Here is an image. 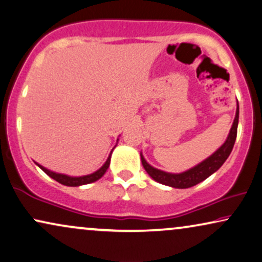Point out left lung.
Instances as JSON below:
<instances>
[{
	"label": "left lung",
	"mask_w": 262,
	"mask_h": 262,
	"mask_svg": "<svg viewBox=\"0 0 262 262\" xmlns=\"http://www.w3.org/2000/svg\"><path fill=\"white\" fill-rule=\"evenodd\" d=\"M238 115H239V107L238 102H237V109L235 120L232 122L231 129H230L228 138L224 144L219 147L214 153H212L210 157H207L206 159L202 160L201 163H199L198 165H195L190 169H188L187 171L180 172V173H171L163 171V170L153 167L152 165L146 162V159L140 152L141 157V163L144 165L146 172L152 177L156 182L165 184V186L172 187V188H179V189H184V188H190L195 186V184L202 182L204 180H206L207 177H210L212 173H214L217 170L221 167L223 164L225 163V160L228 159V157L231 153L233 145L236 141V135H237V125H238Z\"/></svg>",
	"instance_id": "8db88e82"
}]
</instances>
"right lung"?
Listing matches in <instances>:
<instances>
[{"label":"right lung","instance_id":"add662e5","mask_svg":"<svg viewBox=\"0 0 262 262\" xmlns=\"http://www.w3.org/2000/svg\"><path fill=\"white\" fill-rule=\"evenodd\" d=\"M117 140H118V139H117ZM115 147H116V146H115ZM111 153H113V151L110 152V155H109V157H107L106 162L103 164L102 167H99V169L97 170V171L90 173V175H85V176H69V175H64V173H58V172L51 171V170L47 169V167H44L43 165H40V164H38L37 162H34V163H36L37 165L39 166L40 169L43 170V171L47 173L48 176H50L51 179H54L55 181H57L58 183L63 184V186H68V187H80V186H83V184H89V183L96 182V181H98L99 179H102L104 173L106 172L107 167H109V165H110Z\"/></svg>","mask_w":262,"mask_h":262}]
</instances>
